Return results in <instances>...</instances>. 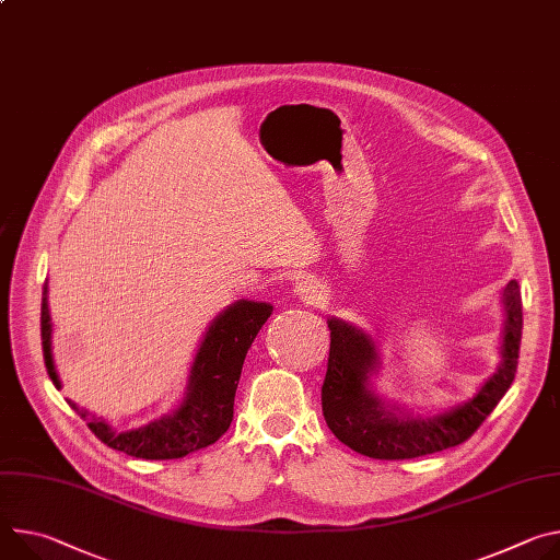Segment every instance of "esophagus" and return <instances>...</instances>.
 I'll list each match as a JSON object with an SVG mask.
<instances>
[{"label": "esophagus", "instance_id": "34e87169", "mask_svg": "<svg viewBox=\"0 0 560 560\" xmlns=\"http://www.w3.org/2000/svg\"><path fill=\"white\" fill-rule=\"evenodd\" d=\"M294 294H296L301 301H306V303H317V301L322 299V285H319L315 279L306 277V279L296 281Z\"/></svg>", "mask_w": 560, "mask_h": 560}]
</instances>
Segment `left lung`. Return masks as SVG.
<instances>
[{
  "label": "left lung",
  "instance_id": "obj_1",
  "mask_svg": "<svg viewBox=\"0 0 560 560\" xmlns=\"http://www.w3.org/2000/svg\"><path fill=\"white\" fill-rule=\"evenodd\" d=\"M500 301L504 322L495 373L474 397L427 416L377 395L373 386V377L382 369L377 341L366 330L330 317V358L322 386V409L335 438L375 460H406L469 440L516 377L523 337L518 281H510L502 288Z\"/></svg>",
  "mask_w": 560,
  "mask_h": 560
}]
</instances>
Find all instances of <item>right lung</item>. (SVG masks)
<instances>
[{
  "instance_id": "obj_1",
  "label": "right lung",
  "mask_w": 560,
  "mask_h": 560,
  "mask_svg": "<svg viewBox=\"0 0 560 560\" xmlns=\"http://www.w3.org/2000/svg\"><path fill=\"white\" fill-rule=\"evenodd\" d=\"M272 315V303L238 299L223 308L202 335L187 375L183 399L174 411L138 429L118 431L69 399L86 427L107 446L142 460H174L214 444L232 424L234 395L247 348ZM54 324L48 311V283L42 292V350L50 382L62 388L54 362Z\"/></svg>"
}]
</instances>
